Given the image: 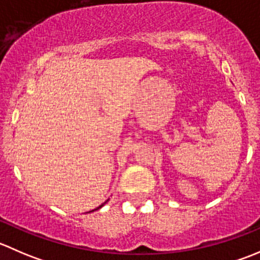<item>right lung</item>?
<instances>
[{"mask_svg":"<svg viewBox=\"0 0 260 260\" xmlns=\"http://www.w3.org/2000/svg\"><path fill=\"white\" fill-rule=\"evenodd\" d=\"M107 201H108V200H107ZM107 201H106V203H107ZM106 203H103V204H102V205H101V206H98V208H96V209H94V210H91V211H89V212H93V211L98 210V209H101V208H102V206H104V204H106Z\"/></svg>","mask_w":260,"mask_h":260,"instance_id":"1","label":"right lung"}]
</instances>
